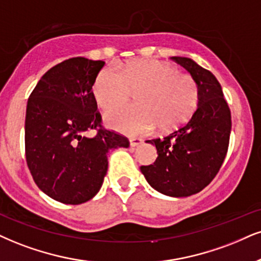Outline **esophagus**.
<instances>
[{"label":"esophagus","instance_id":"1","mask_svg":"<svg viewBox=\"0 0 261 261\" xmlns=\"http://www.w3.org/2000/svg\"><path fill=\"white\" fill-rule=\"evenodd\" d=\"M141 144H143V140H141L140 138H130L129 139L130 147H137V146L141 145Z\"/></svg>","mask_w":261,"mask_h":261}]
</instances>
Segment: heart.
<instances>
[{"instance_id": "1", "label": "heart", "mask_w": 261, "mask_h": 261, "mask_svg": "<svg viewBox=\"0 0 261 261\" xmlns=\"http://www.w3.org/2000/svg\"><path fill=\"white\" fill-rule=\"evenodd\" d=\"M130 92L138 93V106H122L105 115L112 129L129 136L153 130L175 129L188 122L199 104L197 83L188 73L159 60H137L106 67L96 76L93 98L102 110L128 100Z\"/></svg>"}]
</instances>
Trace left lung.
<instances>
[{
    "label": "left lung",
    "mask_w": 261,
    "mask_h": 261,
    "mask_svg": "<svg viewBox=\"0 0 261 261\" xmlns=\"http://www.w3.org/2000/svg\"><path fill=\"white\" fill-rule=\"evenodd\" d=\"M191 75L199 89V104L188 123L163 139L147 140L156 146L153 165L140 170L151 188L170 197H188L203 190L219 172L226 156L231 114L215 76L190 58L172 57Z\"/></svg>",
    "instance_id": "8db88e82"
}]
</instances>
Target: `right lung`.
I'll list each match as a JSON object with an SVG mask.
<instances>
[{
    "instance_id": "1",
    "label": "right lung",
    "mask_w": 261,
    "mask_h": 261,
    "mask_svg": "<svg viewBox=\"0 0 261 261\" xmlns=\"http://www.w3.org/2000/svg\"><path fill=\"white\" fill-rule=\"evenodd\" d=\"M101 60L77 57L53 66L29 96L25 155L41 191L65 204L94 197L108 172V153L129 141L101 127L92 87ZM97 130L87 137L89 130Z\"/></svg>"
}]
</instances>
